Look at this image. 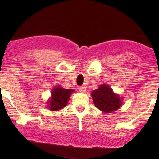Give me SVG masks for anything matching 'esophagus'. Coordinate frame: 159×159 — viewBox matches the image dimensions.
<instances>
[{
	"label": "esophagus",
	"mask_w": 159,
	"mask_h": 159,
	"mask_svg": "<svg viewBox=\"0 0 159 159\" xmlns=\"http://www.w3.org/2000/svg\"><path fill=\"white\" fill-rule=\"evenodd\" d=\"M79 91L81 93H84L86 91V87L85 86H81L79 87Z\"/></svg>",
	"instance_id": "esophagus-1"
}]
</instances>
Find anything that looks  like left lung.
Masks as SVG:
<instances>
[{"instance_id": "obj_1", "label": "left lung", "mask_w": 159, "mask_h": 159, "mask_svg": "<svg viewBox=\"0 0 159 159\" xmlns=\"http://www.w3.org/2000/svg\"><path fill=\"white\" fill-rule=\"evenodd\" d=\"M95 106L104 113H111L121 107L122 101L119 95L114 93L108 85L102 84L92 92Z\"/></svg>"}]
</instances>
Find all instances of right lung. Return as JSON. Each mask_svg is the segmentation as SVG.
Instances as JSON below:
<instances>
[{
	"label": "right lung",
	"mask_w": 159,
	"mask_h": 159,
	"mask_svg": "<svg viewBox=\"0 0 159 159\" xmlns=\"http://www.w3.org/2000/svg\"><path fill=\"white\" fill-rule=\"evenodd\" d=\"M74 92V90L64 89L61 86H56L52 91V97L48 100V107L51 111H56L66 106L69 96Z\"/></svg>",
	"instance_id": "right-lung-1"
}]
</instances>
